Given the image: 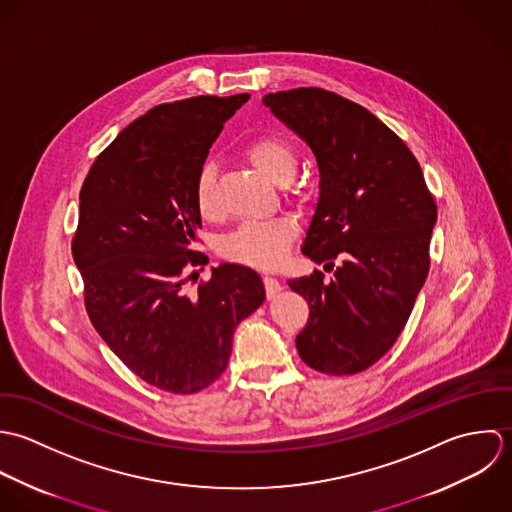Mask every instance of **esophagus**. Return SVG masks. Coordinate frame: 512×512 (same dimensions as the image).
I'll return each instance as SVG.
<instances>
[{"mask_svg": "<svg viewBox=\"0 0 512 512\" xmlns=\"http://www.w3.org/2000/svg\"><path fill=\"white\" fill-rule=\"evenodd\" d=\"M263 283H265V291H267V297H275L283 287H281V283L275 279V277H271V275H265L263 277Z\"/></svg>", "mask_w": 512, "mask_h": 512, "instance_id": "34e87169", "label": "esophagus"}]
</instances>
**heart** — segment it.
Masks as SVG:
<instances>
[{"label": "heart", "instance_id": "obj_1", "mask_svg": "<svg viewBox=\"0 0 512 512\" xmlns=\"http://www.w3.org/2000/svg\"><path fill=\"white\" fill-rule=\"evenodd\" d=\"M243 152L257 170H261L277 184L289 182L299 168L297 148L293 146V142L277 134H263L249 140ZM213 192L215 166L207 162L200 168L194 186V198L202 215L213 213ZM297 233L299 227L291 217L249 221L229 233L219 243V251L229 261L249 267L273 269L285 261Z\"/></svg>", "mask_w": 512, "mask_h": 512}]
</instances>
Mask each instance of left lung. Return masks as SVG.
Returning a JSON list of instances; mask_svg holds the SVG:
<instances>
[{
	"instance_id": "left-lung-1",
	"label": "left lung",
	"mask_w": 512,
	"mask_h": 512,
	"mask_svg": "<svg viewBox=\"0 0 512 512\" xmlns=\"http://www.w3.org/2000/svg\"><path fill=\"white\" fill-rule=\"evenodd\" d=\"M263 104L307 142L320 172L303 255L334 279L314 271L289 281L310 307L299 356L322 374H358L408 322L429 271L437 205L404 140L364 106L316 87L269 93Z\"/></svg>"
}]
</instances>
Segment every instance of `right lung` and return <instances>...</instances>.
Wrapping results in <instances>:
<instances>
[{"label":"right lung","mask_w":512,"mask_h":512,"mask_svg":"<svg viewBox=\"0 0 512 512\" xmlns=\"http://www.w3.org/2000/svg\"><path fill=\"white\" fill-rule=\"evenodd\" d=\"M247 101L243 93L150 108L97 156L81 188L71 249L89 318L140 380L170 394L213 384L237 324L265 301L261 277L235 263L190 291L207 263L194 251L196 178L225 120Z\"/></svg>","instance_id":"obj_1"}]
</instances>
